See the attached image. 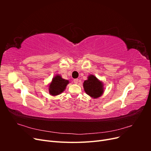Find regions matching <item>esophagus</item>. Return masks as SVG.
<instances>
[{
    "instance_id": "obj_1",
    "label": "esophagus",
    "mask_w": 151,
    "mask_h": 151,
    "mask_svg": "<svg viewBox=\"0 0 151 151\" xmlns=\"http://www.w3.org/2000/svg\"><path fill=\"white\" fill-rule=\"evenodd\" d=\"M78 81H79V79H74V83L75 84H77V83H78Z\"/></svg>"
}]
</instances>
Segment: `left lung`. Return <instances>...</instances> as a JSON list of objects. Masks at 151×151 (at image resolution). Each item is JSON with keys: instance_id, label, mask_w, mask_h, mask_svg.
Instances as JSON below:
<instances>
[{"instance_id": "left-lung-1", "label": "left lung", "mask_w": 151, "mask_h": 151, "mask_svg": "<svg viewBox=\"0 0 151 151\" xmlns=\"http://www.w3.org/2000/svg\"><path fill=\"white\" fill-rule=\"evenodd\" d=\"M83 86L85 92L94 98L101 96L103 93L102 83L93 75L89 76L88 79L84 82Z\"/></svg>"}]
</instances>
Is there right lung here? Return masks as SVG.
Wrapping results in <instances>:
<instances>
[{"label":"right lung","instance_id":"right-lung-1","mask_svg":"<svg viewBox=\"0 0 151 151\" xmlns=\"http://www.w3.org/2000/svg\"><path fill=\"white\" fill-rule=\"evenodd\" d=\"M68 84V81L62 79L60 76H56L52 79L49 86V92L52 96H56L62 93Z\"/></svg>","mask_w":151,"mask_h":151}]
</instances>
